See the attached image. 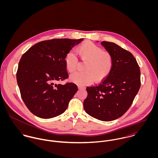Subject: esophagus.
I'll return each mask as SVG.
<instances>
[{
    "mask_svg": "<svg viewBox=\"0 0 158 158\" xmlns=\"http://www.w3.org/2000/svg\"><path fill=\"white\" fill-rule=\"evenodd\" d=\"M78 89H79L80 90H81V89H83L84 88H82V87H78Z\"/></svg>",
    "mask_w": 158,
    "mask_h": 158,
    "instance_id": "1",
    "label": "esophagus"
}]
</instances>
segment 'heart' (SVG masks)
<instances>
[{"mask_svg":"<svg viewBox=\"0 0 158 158\" xmlns=\"http://www.w3.org/2000/svg\"><path fill=\"white\" fill-rule=\"evenodd\" d=\"M77 52L82 60H87L85 72H76L70 76L72 82L84 86L91 83L94 80L100 81L110 74L113 67L111 54L105 52L99 46L91 42L79 45ZM66 68L69 72H74L77 68L78 59L72 51L69 52L64 58Z\"/></svg>","mask_w":158,"mask_h":158,"instance_id":"heart-1","label":"heart"}]
</instances>
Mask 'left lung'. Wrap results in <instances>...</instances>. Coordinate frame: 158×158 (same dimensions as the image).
Listing matches in <instances>:
<instances>
[{"mask_svg": "<svg viewBox=\"0 0 158 158\" xmlns=\"http://www.w3.org/2000/svg\"><path fill=\"white\" fill-rule=\"evenodd\" d=\"M101 44L113 56V69L98 85L86 88L83 106L91 117L112 121L131 106L140 86V71L131 53L114 43L102 41Z\"/></svg>", "mask_w": 158, "mask_h": 158, "instance_id": "8db88e82", "label": "left lung"}]
</instances>
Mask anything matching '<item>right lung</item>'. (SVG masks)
Returning a JSON list of instances; mask_svg holds the SVG:
<instances>
[{"mask_svg": "<svg viewBox=\"0 0 158 158\" xmlns=\"http://www.w3.org/2000/svg\"><path fill=\"white\" fill-rule=\"evenodd\" d=\"M83 40L53 39L30 47L21 57L16 73L23 101L36 116L50 118L64 113L78 90L73 83L56 84L68 78L64 58Z\"/></svg>", "mask_w": 158, "mask_h": 158, "instance_id": "add662e5", "label": "right lung"}]
</instances>
